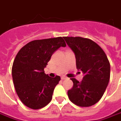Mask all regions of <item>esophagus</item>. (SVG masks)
Segmentation results:
<instances>
[{
  "label": "esophagus",
  "mask_w": 121,
  "mask_h": 121,
  "mask_svg": "<svg viewBox=\"0 0 121 121\" xmlns=\"http://www.w3.org/2000/svg\"><path fill=\"white\" fill-rule=\"evenodd\" d=\"M68 78L67 77H65V76H63V77H61V79L62 80H65V79H67Z\"/></svg>",
  "instance_id": "obj_1"
}]
</instances>
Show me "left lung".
Segmentation results:
<instances>
[{
	"instance_id": "obj_1",
	"label": "left lung",
	"mask_w": 121,
	"mask_h": 121,
	"mask_svg": "<svg viewBox=\"0 0 121 121\" xmlns=\"http://www.w3.org/2000/svg\"><path fill=\"white\" fill-rule=\"evenodd\" d=\"M64 39L75 53L77 69L83 74L80 82L71 78L73 86L68 91L69 98L79 106H91L101 99L108 84V59L100 46L90 39L81 37H64Z\"/></svg>"
}]
</instances>
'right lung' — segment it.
<instances>
[{
	"mask_svg": "<svg viewBox=\"0 0 121 121\" xmlns=\"http://www.w3.org/2000/svg\"><path fill=\"white\" fill-rule=\"evenodd\" d=\"M60 46H66L62 37L33 40L16 55L12 67L13 83L22 103L30 108H42L52 98L60 77H49L44 69L52 54Z\"/></svg>",
	"mask_w": 121,
	"mask_h": 121,
	"instance_id": "right-lung-1",
	"label": "right lung"
}]
</instances>
